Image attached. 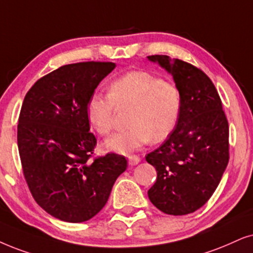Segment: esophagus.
Returning a JSON list of instances; mask_svg holds the SVG:
<instances>
[{"label":"esophagus","instance_id":"esophagus-1","mask_svg":"<svg viewBox=\"0 0 253 253\" xmlns=\"http://www.w3.org/2000/svg\"><path fill=\"white\" fill-rule=\"evenodd\" d=\"M140 162V158L137 155H129L128 156V164L130 166H136Z\"/></svg>","mask_w":253,"mask_h":253}]
</instances>
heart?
I'll return each mask as SVG.
<instances>
[{
	"instance_id": "b5f03b06",
	"label": "heart",
	"mask_w": 253,
	"mask_h": 253,
	"mask_svg": "<svg viewBox=\"0 0 253 253\" xmlns=\"http://www.w3.org/2000/svg\"><path fill=\"white\" fill-rule=\"evenodd\" d=\"M133 107L130 128L113 134L104 148L128 154L150 141L162 142L176 128L182 110L180 89L149 72L132 71L108 85V95L93 93L86 104V118L95 132L107 135L117 108Z\"/></svg>"
}]
</instances>
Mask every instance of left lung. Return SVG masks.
<instances>
[{"instance_id":"8db88e82","label":"left lung","mask_w":253,"mask_h":253,"mask_svg":"<svg viewBox=\"0 0 253 253\" xmlns=\"http://www.w3.org/2000/svg\"><path fill=\"white\" fill-rule=\"evenodd\" d=\"M174 79L182 110L176 128L146 156L158 178L148 190L154 206L168 215L191 213L208 202L229 162V124L218 92L202 70L168 56H148Z\"/></svg>"}]
</instances>
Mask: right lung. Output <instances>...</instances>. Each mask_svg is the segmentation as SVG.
Segmentation results:
<instances>
[{"label":"right lung","instance_id":"add662e5","mask_svg":"<svg viewBox=\"0 0 253 253\" xmlns=\"http://www.w3.org/2000/svg\"><path fill=\"white\" fill-rule=\"evenodd\" d=\"M114 68L111 62L60 66L38 79L22 105L17 145L25 181L38 206L64 222L97 215L127 168L126 158L114 153L89 160L97 139L86 104Z\"/></svg>","mask_w":253,"mask_h":253}]
</instances>
